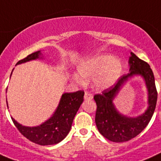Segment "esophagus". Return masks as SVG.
I'll return each mask as SVG.
<instances>
[{
  "label": "esophagus",
  "instance_id": "obj_1",
  "mask_svg": "<svg viewBox=\"0 0 161 161\" xmlns=\"http://www.w3.org/2000/svg\"><path fill=\"white\" fill-rule=\"evenodd\" d=\"M93 98V95H91L89 92H85V95H84V99L85 100H91Z\"/></svg>",
  "mask_w": 161,
  "mask_h": 161
}]
</instances>
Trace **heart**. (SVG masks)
Listing matches in <instances>:
<instances>
[{
	"instance_id": "heart-1",
	"label": "heart",
	"mask_w": 161,
	"mask_h": 161,
	"mask_svg": "<svg viewBox=\"0 0 161 161\" xmlns=\"http://www.w3.org/2000/svg\"><path fill=\"white\" fill-rule=\"evenodd\" d=\"M77 70L83 79H94L96 87L108 89L119 79L122 75L123 64L116 58L108 54H98L82 61L78 65ZM74 78L80 83L83 82L79 75H75Z\"/></svg>"
}]
</instances>
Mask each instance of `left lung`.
I'll use <instances>...</instances> for the list:
<instances>
[{
	"mask_svg": "<svg viewBox=\"0 0 161 161\" xmlns=\"http://www.w3.org/2000/svg\"><path fill=\"white\" fill-rule=\"evenodd\" d=\"M128 63L129 73L121 76L114 86L94 96L97 105L95 113L97 128L105 138L116 143L131 140L147 127L153 117L157 101L154 75L150 66L132 52H131ZM135 75H140L145 79L148 90L149 107L142 115L130 117L119 113L113 100L124 84Z\"/></svg>",
	"mask_w": 161,
	"mask_h": 161,
	"instance_id": "1",
	"label": "left lung"
}]
</instances>
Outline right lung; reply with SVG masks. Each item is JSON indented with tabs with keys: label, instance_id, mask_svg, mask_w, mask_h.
<instances>
[{
	"label": "right lung",
	"instance_id": "obj_1",
	"mask_svg": "<svg viewBox=\"0 0 161 161\" xmlns=\"http://www.w3.org/2000/svg\"><path fill=\"white\" fill-rule=\"evenodd\" d=\"M41 51L34 52L20 60L21 64L37 58H42ZM84 91L64 93L59 101L55 111L49 119L36 127H26L17 123L13 117V122L18 131L30 141L40 145H51L61 142L70 132L72 123L78 110L83 102ZM8 107V103H7Z\"/></svg>",
	"mask_w": 161,
	"mask_h": 161
}]
</instances>
